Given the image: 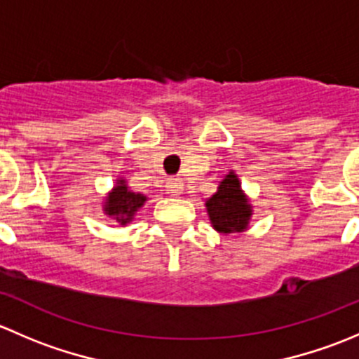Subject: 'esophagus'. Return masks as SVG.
<instances>
[{"label": "esophagus", "mask_w": 359, "mask_h": 359, "mask_svg": "<svg viewBox=\"0 0 359 359\" xmlns=\"http://www.w3.org/2000/svg\"><path fill=\"white\" fill-rule=\"evenodd\" d=\"M184 191V184L180 179H168L166 180V193L172 194V196H179Z\"/></svg>", "instance_id": "1"}]
</instances>
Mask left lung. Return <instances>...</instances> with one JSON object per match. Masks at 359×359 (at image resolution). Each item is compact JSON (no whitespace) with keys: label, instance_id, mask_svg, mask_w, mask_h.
<instances>
[{"label":"left lung","instance_id":"8db88e82","mask_svg":"<svg viewBox=\"0 0 359 359\" xmlns=\"http://www.w3.org/2000/svg\"><path fill=\"white\" fill-rule=\"evenodd\" d=\"M205 206L210 224L219 234H241L250 227L253 206L234 170L224 175L215 193L205 200Z\"/></svg>","mask_w":359,"mask_h":359}]
</instances>
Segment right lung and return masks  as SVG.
<instances>
[{
  "label": "right lung",
  "instance_id": "add662e5",
  "mask_svg": "<svg viewBox=\"0 0 359 359\" xmlns=\"http://www.w3.org/2000/svg\"><path fill=\"white\" fill-rule=\"evenodd\" d=\"M149 198L140 193H133L126 184L125 177L116 179V186L107 193L102 203V212L119 226H126L135 219L137 212L144 206Z\"/></svg>",
  "mask_w": 359,
  "mask_h": 359
}]
</instances>
